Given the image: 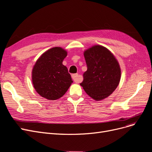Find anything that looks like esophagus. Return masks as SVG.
<instances>
[{"mask_svg": "<svg viewBox=\"0 0 152 152\" xmlns=\"http://www.w3.org/2000/svg\"><path fill=\"white\" fill-rule=\"evenodd\" d=\"M72 77L73 80L75 81V82H76V83H79V82H81V79L80 77H79V75L77 74V73H75V74H73L72 75Z\"/></svg>", "mask_w": 152, "mask_h": 152, "instance_id": "34e87169", "label": "esophagus"}]
</instances>
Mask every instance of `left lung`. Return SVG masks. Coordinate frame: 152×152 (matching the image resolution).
<instances>
[{"instance_id":"obj_1","label":"left lung","mask_w":152,"mask_h":152,"mask_svg":"<svg viewBox=\"0 0 152 152\" xmlns=\"http://www.w3.org/2000/svg\"><path fill=\"white\" fill-rule=\"evenodd\" d=\"M87 70L80 84L86 93L96 101L112 94L119 84L121 70L113 53L104 46L94 45L84 52Z\"/></svg>"}]
</instances>
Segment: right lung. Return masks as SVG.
Segmentation results:
<instances>
[{
  "label": "right lung",
  "mask_w": 152,
  "mask_h": 152,
  "mask_svg": "<svg viewBox=\"0 0 152 152\" xmlns=\"http://www.w3.org/2000/svg\"><path fill=\"white\" fill-rule=\"evenodd\" d=\"M67 51L54 47L44 53L36 61L31 72V81L40 96L48 100H56L66 93L73 80L63 61Z\"/></svg>",
  "instance_id": "1"
}]
</instances>
